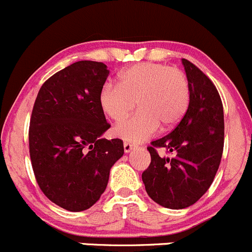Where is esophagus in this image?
Instances as JSON below:
<instances>
[{"mask_svg":"<svg viewBox=\"0 0 252 252\" xmlns=\"http://www.w3.org/2000/svg\"><path fill=\"white\" fill-rule=\"evenodd\" d=\"M133 149H135V144L124 143V151H126V153H130Z\"/></svg>","mask_w":252,"mask_h":252,"instance_id":"esophagus-1","label":"esophagus"}]
</instances>
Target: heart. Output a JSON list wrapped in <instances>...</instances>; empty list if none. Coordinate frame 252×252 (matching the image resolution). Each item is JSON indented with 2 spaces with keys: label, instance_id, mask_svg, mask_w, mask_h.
<instances>
[{
  "label": "heart",
  "instance_id": "1",
  "mask_svg": "<svg viewBox=\"0 0 252 252\" xmlns=\"http://www.w3.org/2000/svg\"><path fill=\"white\" fill-rule=\"evenodd\" d=\"M118 85L106 84L98 94L99 107L111 121H126L113 133L123 140L141 143L162 126L171 129L183 118L189 104V84L182 70L163 64L134 65L119 74Z\"/></svg>",
  "mask_w": 252,
  "mask_h": 252
}]
</instances>
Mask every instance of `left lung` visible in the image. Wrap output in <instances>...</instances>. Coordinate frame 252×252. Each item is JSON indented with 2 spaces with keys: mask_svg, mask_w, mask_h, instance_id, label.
<instances>
[{
  "mask_svg": "<svg viewBox=\"0 0 252 252\" xmlns=\"http://www.w3.org/2000/svg\"><path fill=\"white\" fill-rule=\"evenodd\" d=\"M189 84V104L170 134L153 141L148 150L149 167L141 175L146 193L154 202L170 209L196 203L211 187L224 148V112L213 82L191 61L182 59ZM163 147L172 158H161Z\"/></svg>",
  "mask_w": 252,
  "mask_h": 252,
  "instance_id": "obj_1",
  "label": "left lung"
}]
</instances>
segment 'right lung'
Returning <instances> with one entry per match:
<instances>
[{"mask_svg": "<svg viewBox=\"0 0 252 252\" xmlns=\"http://www.w3.org/2000/svg\"><path fill=\"white\" fill-rule=\"evenodd\" d=\"M108 75L103 63L77 61L46 80L34 102L32 167L43 193L66 211L94 206L124 154L121 139L101 138L111 128L98 102Z\"/></svg>", "mask_w": 252, "mask_h": 252, "instance_id": "obj_1", "label": "right lung"}]
</instances>
